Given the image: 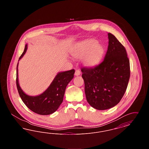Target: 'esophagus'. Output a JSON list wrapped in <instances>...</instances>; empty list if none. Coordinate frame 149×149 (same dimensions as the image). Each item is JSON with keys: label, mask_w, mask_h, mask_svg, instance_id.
Segmentation results:
<instances>
[{"label": "esophagus", "mask_w": 149, "mask_h": 149, "mask_svg": "<svg viewBox=\"0 0 149 149\" xmlns=\"http://www.w3.org/2000/svg\"><path fill=\"white\" fill-rule=\"evenodd\" d=\"M81 74V72L79 70H76L75 72V76H79Z\"/></svg>", "instance_id": "1"}]
</instances>
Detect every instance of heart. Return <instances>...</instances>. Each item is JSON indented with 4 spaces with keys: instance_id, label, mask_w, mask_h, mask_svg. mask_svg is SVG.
<instances>
[{
    "instance_id": "heart-1",
    "label": "heart",
    "mask_w": 149,
    "mask_h": 149,
    "mask_svg": "<svg viewBox=\"0 0 149 149\" xmlns=\"http://www.w3.org/2000/svg\"><path fill=\"white\" fill-rule=\"evenodd\" d=\"M103 46L95 40H88L76 46L71 51L72 56L81 59L83 64L87 67H92L98 64L103 55Z\"/></svg>"
}]
</instances>
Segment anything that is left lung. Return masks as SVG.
<instances>
[{
  "mask_svg": "<svg viewBox=\"0 0 149 149\" xmlns=\"http://www.w3.org/2000/svg\"><path fill=\"white\" fill-rule=\"evenodd\" d=\"M108 47L104 60L92 68H82L86 100L94 108L106 110L123 97L130 77V61L124 46L108 33Z\"/></svg>",
  "mask_w": 149,
  "mask_h": 149,
  "instance_id": "8db88e82",
  "label": "left lung"
}]
</instances>
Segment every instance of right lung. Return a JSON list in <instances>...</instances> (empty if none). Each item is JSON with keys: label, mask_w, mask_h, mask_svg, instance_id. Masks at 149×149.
<instances>
[{"label": "right lung", "mask_w": 149, "mask_h": 149, "mask_svg": "<svg viewBox=\"0 0 149 149\" xmlns=\"http://www.w3.org/2000/svg\"><path fill=\"white\" fill-rule=\"evenodd\" d=\"M28 48L27 44L18 61L26 54ZM18 64L17 66L16 84L19 94L22 101L30 110L41 115H49L54 113L63 101L66 88L74 78L75 70L61 71L57 74L49 86L41 94L32 96L24 92L18 80Z\"/></svg>", "instance_id": "right-lung-1"}]
</instances>
